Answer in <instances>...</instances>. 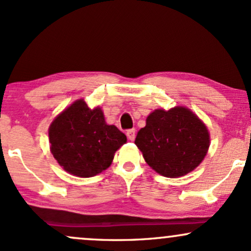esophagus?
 I'll return each instance as SVG.
<instances>
[{
	"label": "esophagus",
	"mask_w": 251,
	"mask_h": 251,
	"mask_svg": "<svg viewBox=\"0 0 251 251\" xmlns=\"http://www.w3.org/2000/svg\"><path fill=\"white\" fill-rule=\"evenodd\" d=\"M126 135H127V138L129 140H134L135 138V129L132 128V129H128L127 132H126Z\"/></svg>",
	"instance_id": "1"
}]
</instances>
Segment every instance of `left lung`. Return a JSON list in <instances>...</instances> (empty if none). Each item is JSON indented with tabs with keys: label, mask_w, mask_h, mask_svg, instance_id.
I'll list each match as a JSON object with an SVG mask.
<instances>
[{
	"label": "left lung",
	"mask_w": 251,
	"mask_h": 251,
	"mask_svg": "<svg viewBox=\"0 0 251 251\" xmlns=\"http://www.w3.org/2000/svg\"><path fill=\"white\" fill-rule=\"evenodd\" d=\"M134 144L145 162L164 177L177 178L194 171L210 146L205 124L189 108L155 109L146 118Z\"/></svg>",
	"instance_id": "8db88e82"
}]
</instances>
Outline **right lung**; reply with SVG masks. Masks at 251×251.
<instances>
[{"label": "right lung", "instance_id": "add662e5", "mask_svg": "<svg viewBox=\"0 0 251 251\" xmlns=\"http://www.w3.org/2000/svg\"><path fill=\"white\" fill-rule=\"evenodd\" d=\"M50 152L68 174L88 178L109 168L126 135L107 125L100 107L91 109L83 99L74 101L50 124Z\"/></svg>", "mask_w": 251, "mask_h": 251}]
</instances>
